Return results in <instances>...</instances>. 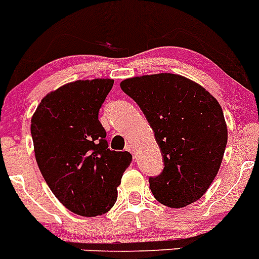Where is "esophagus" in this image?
<instances>
[{
	"label": "esophagus",
	"mask_w": 259,
	"mask_h": 259,
	"mask_svg": "<svg viewBox=\"0 0 259 259\" xmlns=\"http://www.w3.org/2000/svg\"><path fill=\"white\" fill-rule=\"evenodd\" d=\"M126 151H129L130 153H133V157L135 158V151H134V146L132 143H127L126 144Z\"/></svg>",
	"instance_id": "34e87169"
}]
</instances>
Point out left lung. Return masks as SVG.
I'll return each mask as SVG.
<instances>
[{
    "mask_svg": "<svg viewBox=\"0 0 259 259\" xmlns=\"http://www.w3.org/2000/svg\"><path fill=\"white\" fill-rule=\"evenodd\" d=\"M120 87L142 108L162 152V174L149 178L154 198L171 208L194 203L216 178L228 143L220 103L200 84L170 72L125 79Z\"/></svg>",
    "mask_w": 259,
    "mask_h": 259,
    "instance_id": "left-lung-1",
    "label": "left lung"
}]
</instances>
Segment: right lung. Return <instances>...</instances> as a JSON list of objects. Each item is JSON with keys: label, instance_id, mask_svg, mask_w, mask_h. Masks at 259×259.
<instances>
[{"label": "right lung", "instance_id": "add662e5", "mask_svg": "<svg viewBox=\"0 0 259 259\" xmlns=\"http://www.w3.org/2000/svg\"><path fill=\"white\" fill-rule=\"evenodd\" d=\"M112 79L76 80L43 97L30 122L35 159L55 197L69 211L94 217L110 211L132 162L108 149L98 112Z\"/></svg>", "mask_w": 259, "mask_h": 259}]
</instances>
